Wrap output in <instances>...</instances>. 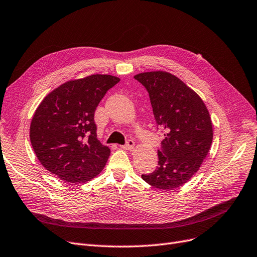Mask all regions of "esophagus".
Instances as JSON below:
<instances>
[{
	"instance_id": "obj_1",
	"label": "esophagus",
	"mask_w": 257,
	"mask_h": 257,
	"mask_svg": "<svg viewBox=\"0 0 257 257\" xmlns=\"http://www.w3.org/2000/svg\"><path fill=\"white\" fill-rule=\"evenodd\" d=\"M122 149H127V150H131L132 148L135 147V142L132 141V140H127L126 141V144L125 145H122V146H120Z\"/></svg>"
}]
</instances>
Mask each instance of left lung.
<instances>
[{
  "mask_svg": "<svg viewBox=\"0 0 257 257\" xmlns=\"http://www.w3.org/2000/svg\"><path fill=\"white\" fill-rule=\"evenodd\" d=\"M149 94L158 129L165 139L158 150L155 172L144 181L162 191L185 184L201 166L213 141L210 114L202 99L176 76L146 72L135 76Z\"/></svg>",
  "mask_w": 257,
  "mask_h": 257,
  "instance_id": "left-lung-1",
  "label": "left lung"
}]
</instances>
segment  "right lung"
I'll return each instance as SVG.
<instances>
[{
  "mask_svg": "<svg viewBox=\"0 0 257 257\" xmlns=\"http://www.w3.org/2000/svg\"><path fill=\"white\" fill-rule=\"evenodd\" d=\"M119 78L91 75L55 89L37 108L30 138L40 163L62 181L87 182L106 165L110 149L96 137L94 113Z\"/></svg>",
  "mask_w": 257,
  "mask_h": 257,
  "instance_id": "right-lung-1",
  "label": "right lung"
}]
</instances>
